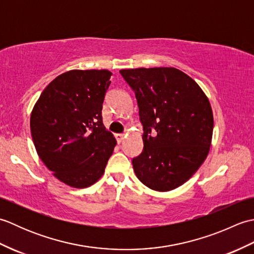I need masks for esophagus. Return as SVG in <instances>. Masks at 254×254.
<instances>
[{"mask_svg":"<svg viewBox=\"0 0 254 254\" xmlns=\"http://www.w3.org/2000/svg\"><path fill=\"white\" fill-rule=\"evenodd\" d=\"M124 134H116V139H117V142L120 144V143H122L123 142V139H124Z\"/></svg>","mask_w":254,"mask_h":254,"instance_id":"1","label":"esophagus"}]
</instances>
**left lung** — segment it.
<instances>
[{
	"label": "left lung",
	"mask_w": 254,
	"mask_h": 254,
	"mask_svg": "<svg viewBox=\"0 0 254 254\" xmlns=\"http://www.w3.org/2000/svg\"><path fill=\"white\" fill-rule=\"evenodd\" d=\"M135 93L144 148L133 158L138 180L155 191L182 186L207 157L214 118L209 100L189 75L175 67L120 71Z\"/></svg>",
	"instance_id": "1"
}]
</instances>
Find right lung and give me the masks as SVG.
<instances>
[{
  "mask_svg": "<svg viewBox=\"0 0 254 254\" xmlns=\"http://www.w3.org/2000/svg\"><path fill=\"white\" fill-rule=\"evenodd\" d=\"M108 69H72L42 91L30 116L37 154L53 176L82 189L98 181L117 145L102 123Z\"/></svg>",
  "mask_w": 254,
  "mask_h": 254,
  "instance_id": "add662e5",
  "label": "right lung"
}]
</instances>
